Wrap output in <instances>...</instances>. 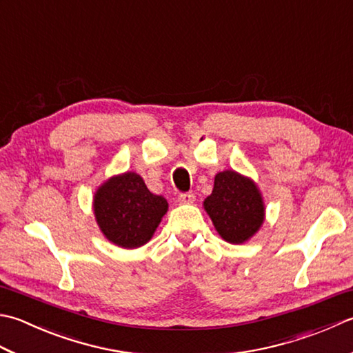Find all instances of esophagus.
I'll return each instance as SVG.
<instances>
[{
    "label": "esophagus",
    "instance_id": "obj_1",
    "mask_svg": "<svg viewBox=\"0 0 353 353\" xmlns=\"http://www.w3.org/2000/svg\"><path fill=\"white\" fill-rule=\"evenodd\" d=\"M177 200L181 203H192L196 200V196L192 192H182V194H179Z\"/></svg>",
    "mask_w": 353,
    "mask_h": 353
}]
</instances>
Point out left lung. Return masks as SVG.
Here are the masks:
<instances>
[{
	"mask_svg": "<svg viewBox=\"0 0 353 353\" xmlns=\"http://www.w3.org/2000/svg\"><path fill=\"white\" fill-rule=\"evenodd\" d=\"M203 206L217 232L230 243H243L263 223L265 208L257 186L236 171L219 172Z\"/></svg>",
	"mask_w": 353,
	"mask_h": 353,
	"instance_id": "1",
	"label": "left lung"
}]
</instances>
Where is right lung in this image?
<instances>
[{"label": "right lung", "mask_w": 353, "mask_h": 353, "mask_svg": "<svg viewBox=\"0 0 353 353\" xmlns=\"http://www.w3.org/2000/svg\"><path fill=\"white\" fill-rule=\"evenodd\" d=\"M167 210V200L150 192L136 172L112 177L94 194V216L103 236L128 250L153 237Z\"/></svg>", "instance_id": "obj_1"}]
</instances>
